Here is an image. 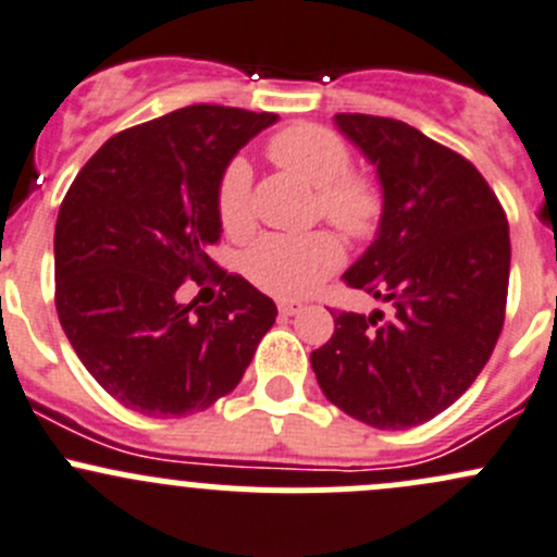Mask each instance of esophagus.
Returning a JSON list of instances; mask_svg holds the SVG:
<instances>
[{
	"mask_svg": "<svg viewBox=\"0 0 557 557\" xmlns=\"http://www.w3.org/2000/svg\"><path fill=\"white\" fill-rule=\"evenodd\" d=\"M277 310H280V314H283V318H290V314H296L301 310V305H294V301H280Z\"/></svg>",
	"mask_w": 557,
	"mask_h": 557,
	"instance_id": "obj_1",
	"label": "esophagus"
}]
</instances>
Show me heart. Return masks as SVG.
<instances>
[{"label": "heart", "mask_w": 557, "mask_h": 557, "mask_svg": "<svg viewBox=\"0 0 557 557\" xmlns=\"http://www.w3.org/2000/svg\"><path fill=\"white\" fill-rule=\"evenodd\" d=\"M269 159L294 172L318 190L314 212L352 239L377 232L383 218V190L369 174L352 172L345 139L318 123H296L274 134ZM218 221L226 237L245 239L256 228L250 196V166L245 159L228 161L218 183ZM345 261L339 239L331 232L269 234L243 258L245 277L274 299H305Z\"/></svg>", "instance_id": "b5f03b06"}]
</instances>
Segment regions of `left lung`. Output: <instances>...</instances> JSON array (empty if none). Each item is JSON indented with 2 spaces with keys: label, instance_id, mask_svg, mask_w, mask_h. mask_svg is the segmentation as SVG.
Masks as SVG:
<instances>
[{
  "label": "left lung",
  "instance_id": "8db88e82",
  "mask_svg": "<svg viewBox=\"0 0 557 557\" xmlns=\"http://www.w3.org/2000/svg\"><path fill=\"white\" fill-rule=\"evenodd\" d=\"M339 132L377 166V239L345 272L396 314H334L312 350L331 404L374 429H412L463 396L504 329L509 223L476 166L404 121L339 112Z\"/></svg>",
  "mask_w": 557,
  "mask_h": 557
}]
</instances>
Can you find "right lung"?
Wrapping results in <instances>:
<instances>
[{"instance_id":"obj_1","label":"right lung","mask_w":557,"mask_h":557,"mask_svg":"<svg viewBox=\"0 0 557 557\" xmlns=\"http://www.w3.org/2000/svg\"><path fill=\"white\" fill-rule=\"evenodd\" d=\"M274 112L190 104L117 132L61 201L55 312L91 377L123 407L183 418L232 393L277 318L269 296L207 252L221 239L218 183ZM213 272L210 308L180 306Z\"/></svg>"}]
</instances>
